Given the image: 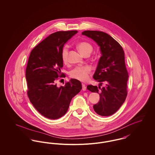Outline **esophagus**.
I'll return each instance as SVG.
<instances>
[{
  "label": "esophagus",
  "mask_w": 155,
  "mask_h": 155,
  "mask_svg": "<svg viewBox=\"0 0 155 155\" xmlns=\"http://www.w3.org/2000/svg\"><path fill=\"white\" fill-rule=\"evenodd\" d=\"M82 90L83 91H86V86L84 84H82Z\"/></svg>",
  "instance_id": "34e87169"
}]
</instances>
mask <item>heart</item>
Listing matches in <instances>:
<instances>
[{
	"instance_id": "heart-1",
	"label": "heart",
	"mask_w": 155,
	"mask_h": 155,
	"mask_svg": "<svg viewBox=\"0 0 155 155\" xmlns=\"http://www.w3.org/2000/svg\"><path fill=\"white\" fill-rule=\"evenodd\" d=\"M77 47L79 51L83 55L90 54L92 50L93 47L91 43L87 41H81L78 43ZM68 54L69 48L68 46H64L61 51V58L62 61L64 63L68 62ZM91 71V68L88 66H77L74 68L70 72V76L73 78L79 80L82 82H85L89 79V74Z\"/></svg>"
}]
</instances>
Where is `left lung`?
Here are the masks:
<instances>
[{"label":"left lung","mask_w":155,"mask_h":155,"mask_svg":"<svg viewBox=\"0 0 155 155\" xmlns=\"http://www.w3.org/2000/svg\"><path fill=\"white\" fill-rule=\"evenodd\" d=\"M82 34L96 42L102 54L93 74V79L100 82V86H87L91 92L99 93L100 101L93 105V109L101 116H110L120 107L127 94L129 75L123 48L111 36L103 31H86ZM103 83L105 86L101 88Z\"/></svg>","instance_id":"8db88e82"}]
</instances>
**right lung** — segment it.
<instances>
[{
	"label": "right lung",
	"instance_id": "add662e5",
	"mask_svg": "<svg viewBox=\"0 0 155 155\" xmlns=\"http://www.w3.org/2000/svg\"><path fill=\"white\" fill-rule=\"evenodd\" d=\"M77 31L53 33L31 51L26 69L28 96L35 108L45 117L57 119L67 112L73 97L82 89L81 82L71 79L64 86L55 83L63 75L61 51Z\"/></svg>",
	"mask_w": 155,
	"mask_h": 155
}]
</instances>
